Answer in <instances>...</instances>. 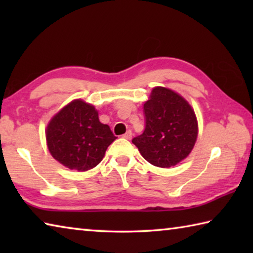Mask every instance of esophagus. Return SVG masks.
<instances>
[{
	"label": "esophagus",
	"instance_id": "1",
	"mask_svg": "<svg viewBox=\"0 0 253 253\" xmlns=\"http://www.w3.org/2000/svg\"><path fill=\"white\" fill-rule=\"evenodd\" d=\"M131 136H132V132H131V130H128L127 132H125V134L123 135L124 138H126V139H130V138H131Z\"/></svg>",
	"mask_w": 253,
	"mask_h": 253
}]
</instances>
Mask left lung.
<instances>
[{"label":"left lung","instance_id":"8db88e82","mask_svg":"<svg viewBox=\"0 0 253 253\" xmlns=\"http://www.w3.org/2000/svg\"><path fill=\"white\" fill-rule=\"evenodd\" d=\"M145 130L132 138L142 156L152 165L169 169L193 149L198 121L191 105L170 89L155 87L144 104Z\"/></svg>","mask_w":253,"mask_h":253}]
</instances>
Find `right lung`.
<instances>
[{
    "label": "right lung",
    "mask_w": 253,
    "mask_h": 253,
    "mask_svg": "<svg viewBox=\"0 0 253 253\" xmlns=\"http://www.w3.org/2000/svg\"><path fill=\"white\" fill-rule=\"evenodd\" d=\"M46 145L54 160L79 172L102 161L106 149L117 138L101 124L95 107L76 99L55 114L45 130Z\"/></svg>",
    "instance_id": "1"
}]
</instances>
